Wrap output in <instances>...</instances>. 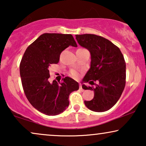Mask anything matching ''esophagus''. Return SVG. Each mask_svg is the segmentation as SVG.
I'll return each instance as SVG.
<instances>
[{
  "mask_svg": "<svg viewBox=\"0 0 146 146\" xmlns=\"http://www.w3.org/2000/svg\"><path fill=\"white\" fill-rule=\"evenodd\" d=\"M80 91H82V92L84 91V89L82 88V86L81 84H80Z\"/></svg>",
  "mask_w": 146,
  "mask_h": 146,
  "instance_id": "1",
  "label": "esophagus"
}]
</instances>
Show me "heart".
Segmentation results:
<instances>
[{
	"instance_id": "obj_1",
	"label": "heart",
	"mask_w": 146,
	"mask_h": 146,
	"mask_svg": "<svg viewBox=\"0 0 146 146\" xmlns=\"http://www.w3.org/2000/svg\"><path fill=\"white\" fill-rule=\"evenodd\" d=\"M70 74L74 78H77L78 76V72L76 70H72L70 71Z\"/></svg>"
}]
</instances>
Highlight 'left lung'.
<instances>
[{
    "instance_id": "8db88e82",
    "label": "left lung",
    "mask_w": 146,
    "mask_h": 146,
    "mask_svg": "<svg viewBox=\"0 0 146 146\" xmlns=\"http://www.w3.org/2000/svg\"><path fill=\"white\" fill-rule=\"evenodd\" d=\"M78 43L90 52V68L82 80L96 86L87 87L94 93L90 101H84L88 108L96 112L108 110L120 98L125 85V62L118 47L105 38L85 34L76 35Z\"/></svg>"
}]
</instances>
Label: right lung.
Instances as JSON below:
<instances>
[{
	"instance_id": "1",
	"label": "right lung",
	"mask_w": 146,
	"mask_h": 146,
	"mask_svg": "<svg viewBox=\"0 0 146 146\" xmlns=\"http://www.w3.org/2000/svg\"><path fill=\"white\" fill-rule=\"evenodd\" d=\"M69 46L77 47L72 35L42 34L27 48L21 62L26 96L35 109L47 115L63 112L69 105L70 94L79 89L78 83L68 76L60 84L49 81V67L58 63L61 52Z\"/></svg>"
}]
</instances>
